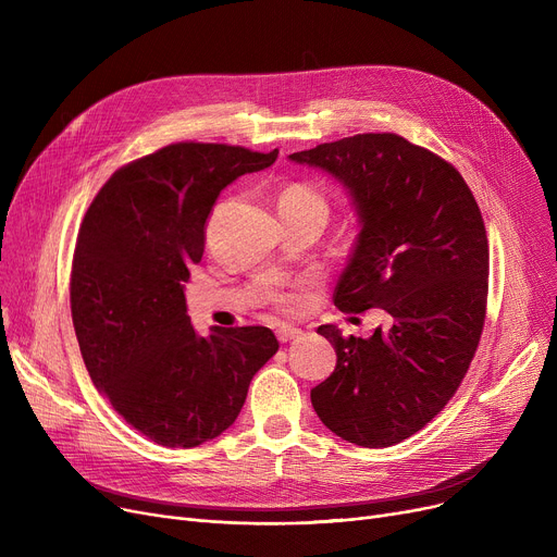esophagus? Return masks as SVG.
<instances>
[{
    "instance_id": "34e87169",
    "label": "esophagus",
    "mask_w": 557,
    "mask_h": 557,
    "mask_svg": "<svg viewBox=\"0 0 557 557\" xmlns=\"http://www.w3.org/2000/svg\"><path fill=\"white\" fill-rule=\"evenodd\" d=\"M302 332L300 330H294V327H282V330H277V338H280V343H288V341H294V338H298Z\"/></svg>"
}]
</instances>
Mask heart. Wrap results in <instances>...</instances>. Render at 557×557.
<instances>
[{
  "label": "heart",
  "mask_w": 557,
  "mask_h": 557,
  "mask_svg": "<svg viewBox=\"0 0 557 557\" xmlns=\"http://www.w3.org/2000/svg\"><path fill=\"white\" fill-rule=\"evenodd\" d=\"M280 208H294V205H318L327 212L325 198L320 196L315 189H311L309 185H290L280 194ZM273 305L280 313H294L298 307V298L294 294H284V290H277L273 294Z\"/></svg>",
  "instance_id": "1"
}]
</instances>
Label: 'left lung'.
<instances>
[{
	"label": "left lung",
	"mask_w": 557,
	"mask_h": 557,
	"mask_svg": "<svg viewBox=\"0 0 557 557\" xmlns=\"http://www.w3.org/2000/svg\"><path fill=\"white\" fill-rule=\"evenodd\" d=\"M288 160L332 175L355 205L359 234L334 305L388 313L370 338L318 327L336 368L311 391L313 411L347 443L397 445L443 411L479 347L490 273L481 210L449 162L395 133L318 144Z\"/></svg>",
	"instance_id": "obj_1"
}]
</instances>
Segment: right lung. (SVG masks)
I'll list each match as a JSON object with an SVG mask.
<instances>
[{
    "instance_id": "obj_1",
    "label": "right lung",
    "mask_w": 557,
    "mask_h": 557,
    "mask_svg": "<svg viewBox=\"0 0 557 557\" xmlns=\"http://www.w3.org/2000/svg\"><path fill=\"white\" fill-rule=\"evenodd\" d=\"M275 160L277 149L169 144L114 171L81 223L70 302L85 368L114 411L162 447H198L232 426L280 347L269 327L200 336L185 300L219 194Z\"/></svg>"
}]
</instances>
